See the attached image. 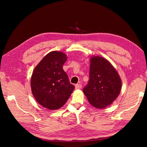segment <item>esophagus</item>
I'll return each instance as SVG.
<instances>
[{"label":"esophagus","mask_w":147,"mask_h":147,"mask_svg":"<svg viewBox=\"0 0 147 147\" xmlns=\"http://www.w3.org/2000/svg\"><path fill=\"white\" fill-rule=\"evenodd\" d=\"M82 85H80V84H76V85H75V88L76 90L81 89V88H82Z\"/></svg>","instance_id":"obj_1"}]
</instances>
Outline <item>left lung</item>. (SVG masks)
Segmentation results:
<instances>
[{"instance_id":"1","label":"left lung","mask_w":147,"mask_h":147,"mask_svg":"<svg viewBox=\"0 0 147 147\" xmlns=\"http://www.w3.org/2000/svg\"><path fill=\"white\" fill-rule=\"evenodd\" d=\"M122 82L117 71L104 57L90 58V80L83 92L93 107L104 109L117 98Z\"/></svg>"}]
</instances>
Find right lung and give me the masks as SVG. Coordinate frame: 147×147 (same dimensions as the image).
I'll return each instance as SVG.
<instances>
[{
  "label": "right lung",
  "mask_w": 147,
  "mask_h": 147,
  "mask_svg": "<svg viewBox=\"0 0 147 147\" xmlns=\"http://www.w3.org/2000/svg\"><path fill=\"white\" fill-rule=\"evenodd\" d=\"M67 55L60 51L47 54L34 69L31 77V88L35 100L49 110L62 107L74 90L63 70Z\"/></svg>",
  "instance_id": "right-lung-1"
}]
</instances>
